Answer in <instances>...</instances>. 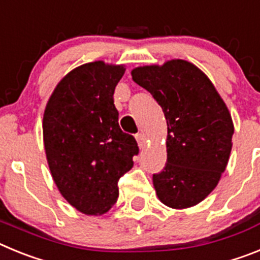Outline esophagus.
<instances>
[{
	"label": "esophagus",
	"instance_id": "obj_1",
	"mask_svg": "<svg viewBox=\"0 0 260 260\" xmlns=\"http://www.w3.org/2000/svg\"><path fill=\"white\" fill-rule=\"evenodd\" d=\"M135 138H137V142H138V146H139V148H144V147H146V143H147V139H146V137H144V134L139 133V134L135 135Z\"/></svg>",
	"mask_w": 260,
	"mask_h": 260
}]
</instances>
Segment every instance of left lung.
Wrapping results in <instances>:
<instances>
[{"label":"left lung","mask_w":260,"mask_h":260,"mask_svg":"<svg viewBox=\"0 0 260 260\" xmlns=\"http://www.w3.org/2000/svg\"><path fill=\"white\" fill-rule=\"evenodd\" d=\"M132 77L167 119V164L152 177L157 198L176 210L201 203L219 183L232 151L234 126L224 100L185 59L135 68Z\"/></svg>","instance_id":"1"}]
</instances>
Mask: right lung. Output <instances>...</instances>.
Here are the masks:
<instances>
[{
    "instance_id": "add662e5",
    "label": "right lung",
    "mask_w": 260,
    "mask_h": 260,
    "mask_svg": "<svg viewBox=\"0 0 260 260\" xmlns=\"http://www.w3.org/2000/svg\"><path fill=\"white\" fill-rule=\"evenodd\" d=\"M123 65L89 62L62 78L43 118L48 165L59 192L86 215L108 212L134 165L135 138L118 125L113 93Z\"/></svg>"
}]
</instances>
